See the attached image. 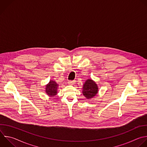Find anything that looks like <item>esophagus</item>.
I'll return each instance as SVG.
<instances>
[{
	"label": "esophagus",
	"instance_id": "obj_1",
	"mask_svg": "<svg viewBox=\"0 0 147 147\" xmlns=\"http://www.w3.org/2000/svg\"><path fill=\"white\" fill-rule=\"evenodd\" d=\"M68 83H69V84H70V85H73L74 84H75L76 83V81H69V82H68Z\"/></svg>",
	"mask_w": 147,
	"mask_h": 147
}]
</instances>
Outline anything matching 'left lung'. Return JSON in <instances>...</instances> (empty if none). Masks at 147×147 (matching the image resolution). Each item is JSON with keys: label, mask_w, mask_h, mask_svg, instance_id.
I'll return each instance as SVG.
<instances>
[{"label": "left lung", "mask_w": 147, "mask_h": 147, "mask_svg": "<svg viewBox=\"0 0 147 147\" xmlns=\"http://www.w3.org/2000/svg\"><path fill=\"white\" fill-rule=\"evenodd\" d=\"M82 94L87 99H90L98 93V86L91 79H88L84 83L82 88Z\"/></svg>", "instance_id": "obj_1"}]
</instances>
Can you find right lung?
<instances>
[{
	"label": "right lung",
	"instance_id": "obj_1",
	"mask_svg": "<svg viewBox=\"0 0 147 147\" xmlns=\"http://www.w3.org/2000/svg\"><path fill=\"white\" fill-rule=\"evenodd\" d=\"M58 84L55 81L50 80L45 86V92L50 97H54L58 93Z\"/></svg>",
	"mask_w": 147,
	"mask_h": 147
}]
</instances>
